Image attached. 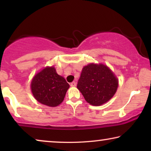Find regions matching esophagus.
Instances as JSON below:
<instances>
[{"instance_id": "1", "label": "esophagus", "mask_w": 151, "mask_h": 151, "mask_svg": "<svg viewBox=\"0 0 151 151\" xmlns=\"http://www.w3.org/2000/svg\"><path fill=\"white\" fill-rule=\"evenodd\" d=\"M70 85H71V86H76V85H77V83H76V82H72L71 83V84H70Z\"/></svg>"}]
</instances>
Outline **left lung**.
<instances>
[{"mask_svg":"<svg viewBox=\"0 0 151 151\" xmlns=\"http://www.w3.org/2000/svg\"><path fill=\"white\" fill-rule=\"evenodd\" d=\"M117 86L118 80L109 67L89 64L82 69L77 88L86 102L100 106L114 96Z\"/></svg>","mask_w":151,"mask_h":151,"instance_id":"left-lung-1","label":"left lung"}]
</instances>
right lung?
Here are the masks:
<instances>
[{
    "label": "right lung",
    "instance_id": "add662e5",
    "mask_svg": "<svg viewBox=\"0 0 151 151\" xmlns=\"http://www.w3.org/2000/svg\"><path fill=\"white\" fill-rule=\"evenodd\" d=\"M31 87L37 101L54 107L63 101L69 84L56 73L54 67H51L45 68L37 73L33 78Z\"/></svg>",
    "mask_w": 151,
    "mask_h": 151
}]
</instances>
